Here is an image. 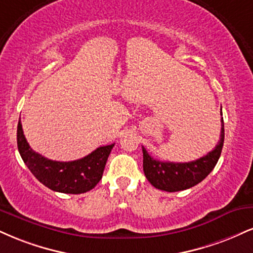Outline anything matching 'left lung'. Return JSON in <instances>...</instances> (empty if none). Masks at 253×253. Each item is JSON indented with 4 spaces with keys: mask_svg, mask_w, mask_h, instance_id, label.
Masks as SVG:
<instances>
[{
    "mask_svg": "<svg viewBox=\"0 0 253 253\" xmlns=\"http://www.w3.org/2000/svg\"><path fill=\"white\" fill-rule=\"evenodd\" d=\"M224 145V120L221 118L220 140L214 150L190 163H169L153 159L142 147L144 173L147 180L158 190L166 192L187 190L196 186L211 173L217 165Z\"/></svg>",
    "mask_w": 253,
    "mask_h": 253,
    "instance_id": "1",
    "label": "left lung"
}]
</instances>
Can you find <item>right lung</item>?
<instances>
[{
	"label": "right lung",
	"mask_w": 253,
	"mask_h": 253,
	"mask_svg": "<svg viewBox=\"0 0 253 253\" xmlns=\"http://www.w3.org/2000/svg\"><path fill=\"white\" fill-rule=\"evenodd\" d=\"M114 144L101 146L82 159L55 161L47 159L30 148L17 125V148L20 156L38 180L55 192L80 194L90 191L102 178L103 169Z\"/></svg>",
	"instance_id": "add662e5"
}]
</instances>
